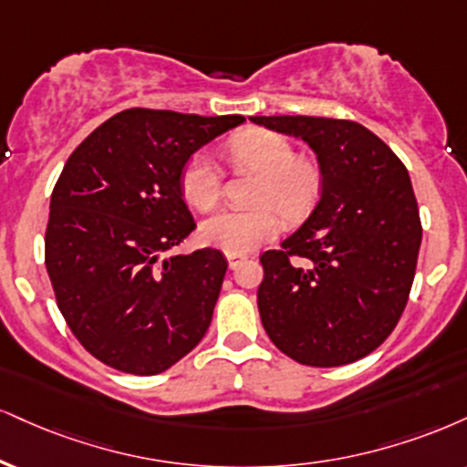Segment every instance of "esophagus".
<instances>
[{"instance_id": "34e87169", "label": "esophagus", "mask_w": 467, "mask_h": 467, "mask_svg": "<svg viewBox=\"0 0 467 467\" xmlns=\"http://www.w3.org/2000/svg\"><path fill=\"white\" fill-rule=\"evenodd\" d=\"M226 258H228V265L234 269L241 261H245V258H248V254H226Z\"/></svg>"}]
</instances>
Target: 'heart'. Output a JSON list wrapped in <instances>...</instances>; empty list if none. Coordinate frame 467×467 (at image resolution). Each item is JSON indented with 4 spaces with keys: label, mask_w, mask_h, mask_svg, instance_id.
Listing matches in <instances>:
<instances>
[{
    "label": "heart",
    "mask_w": 467,
    "mask_h": 467,
    "mask_svg": "<svg viewBox=\"0 0 467 467\" xmlns=\"http://www.w3.org/2000/svg\"><path fill=\"white\" fill-rule=\"evenodd\" d=\"M226 159L234 170L261 176L252 202L254 209H222L206 217L200 237L206 245L228 254H245L278 234L283 216L289 222L305 217L322 193L324 171L313 156H296V148L283 134L252 128L239 132L226 145ZM184 200L193 209L211 211L222 200L223 176L217 161L200 151L184 165L180 176Z\"/></svg>",
    "instance_id": "heart-1"
}]
</instances>
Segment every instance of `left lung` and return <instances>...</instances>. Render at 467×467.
Returning <instances> with one entry per match:
<instances>
[{
    "mask_svg": "<svg viewBox=\"0 0 467 467\" xmlns=\"http://www.w3.org/2000/svg\"><path fill=\"white\" fill-rule=\"evenodd\" d=\"M250 119L305 139L324 171L322 198L306 222L261 254L263 328L302 365L358 361L391 335L411 294L422 222L407 167L357 121Z\"/></svg>",
    "mask_w": 467,
    "mask_h": 467,
    "instance_id": "1",
    "label": "left lung"
}]
</instances>
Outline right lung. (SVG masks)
<instances>
[{
	"label": "right lung",
	"mask_w": 467,
	"mask_h": 467,
	"mask_svg": "<svg viewBox=\"0 0 467 467\" xmlns=\"http://www.w3.org/2000/svg\"><path fill=\"white\" fill-rule=\"evenodd\" d=\"M244 121L130 109L67 159L45 267L67 326L98 361L154 376L206 335L228 261L215 248L167 256L195 230L180 176L193 151Z\"/></svg>",
	"instance_id": "add662e5"
}]
</instances>
